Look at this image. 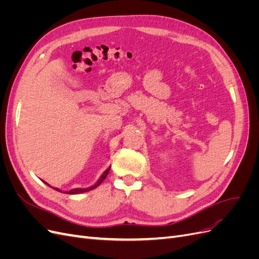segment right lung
I'll return each mask as SVG.
<instances>
[{
	"label": "right lung",
	"instance_id": "obj_1",
	"mask_svg": "<svg viewBox=\"0 0 259 259\" xmlns=\"http://www.w3.org/2000/svg\"><path fill=\"white\" fill-rule=\"evenodd\" d=\"M110 167L111 166H109L104 173H103V175H101L100 177H99V179L97 180V182L95 183V185H93V186H91V187H89V188H75V189H72V190H70V191H65L66 193H69V194H77V193H83V192H88V191H90V190H93V189H95V188H97L101 183L104 182L105 180V178L107 177V175L109 174V170H110ZM43 183H45L44 180H42ZM46 185L48 186H50L48 183H45ZM50 187H52V186H50ZM55 190H57V191H60V189H58V188H54Z\"/></svg>",
	"mask_w": 259,
	"mask_h": 259
}]
</instances>
